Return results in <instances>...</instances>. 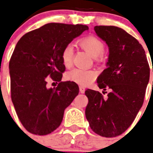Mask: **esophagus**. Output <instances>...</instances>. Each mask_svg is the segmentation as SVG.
Returning <instances> with one entry per match:
<instances>
[{
  "instance_id": "obj_1",
  "label": "esophagus",
  "mask_w": 153,
  "mask_h": 153,
  "mask_svg": "<svg viewBox=\"0 0 153 153\" xmlns=\"http://www.w3.org/2000/svg\"><path fill=\"white\" fill-rule=\"evenodd\" d=\"M79 91H80V93L81 94H83L84 92H85V87L82 86H79Z\"/></svg>"
}]
</instances>
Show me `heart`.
I'll return each mask as SVG.
<instances>
[{"mask_svg":"<svg viewBox=\"0 0 153 153\" xmlns=\"http://www.w3.org/2000/svg\"><path fill=\"white\" fill-rule=\"evenodd\" d=\"M79 45L91 54L96 60L99 59V56L103 54L105 51V45L102 40L94 36H88L83 37L79 40ZM62 62L66 67H70L72 65L73 60V47L68 44L62 49L61 53ZM96 72L92 70L82 69V68H74L66 74V79L75 83L86 86L95 79Z\"/></svg>","mask_w":153,"mask_h":153,"instance_id":"heart-1","label":"heart"}]
</instances>
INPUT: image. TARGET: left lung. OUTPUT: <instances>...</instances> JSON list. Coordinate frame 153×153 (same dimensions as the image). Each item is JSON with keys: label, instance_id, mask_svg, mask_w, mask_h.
<instances>
[{"label": "left lung", "instance_id": "8db88e82", "mask_svg": "<svg viewBox=\"0 0 153 153\" xmlns=\"http://www.w3.org/2000/svg\"><path fill=\"white\" fill-rule=\"evenodd\" d=\"M94 31L109 47L107 68L98 77L100 92L88 89L86 117L91 129L105 137L121 135L131 126L142 106L149 81L145 51L137 39L115 26H95ZM153 72V68H152Z\"/></svg>", "mask_w": 153, "mask_h": 153}]
</instances>
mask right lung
I'll use <instances>...</instances> for the list:
<instances>
[{
  "instance_id": "add662e5",
  "label": "right lung",
  "mask_w": 153,
  "mask_h": 153,
  "mask_svg": "<svg viewBox=\"0 0 153 153\" xmlns=\"http://www.w3.org/2000/svg\"><path fill=\"white\" fill-rule=\"evenodd\" d=\"M86 25L50 23L24 35L9 61L11 98L23 126L47 135L60 126L65 109L79 94L74 82H61L65 71L62 49L86 30ZM51 78L59 82L46 87Z\"/></svg>"
}]
</instances>
